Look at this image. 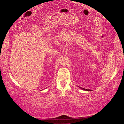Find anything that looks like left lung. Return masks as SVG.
Returning <instances> with one entry per match:
<instances>
[{"instance_id": "obj_1", "label": "left lung", "mask_w": 124, "mask_h": 124, "mask_svg": "<svg viewBox=\"0 0 124 124\" xmlns=\"http://www.w3.org/2000/svg\"><path fill=\"white\" fill-rule=\"evenodd\" d=\"M80 87V88H81V89H82L84 90V91H92L91 89H85V88H82V87Z\"/></svg>"}]
</instances>
